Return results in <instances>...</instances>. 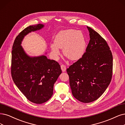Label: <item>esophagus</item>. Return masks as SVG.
<instances>
[{
	"instance_id": "34e87169",
	"label": "esophagus",
	"mask_w": 125,
	"mask_h": 125,
	"mask_svg": "<svg viewBox=\"0 0 125 125\" xmlns=\"http://www.w3.org/2000/svg\"><path fill=\"white\" fill-rule=\"evenodd\" d=\"M61 70H62V71L63 72H65L66 70V66H65V65H63V64H62V65H61Z\"/></svg>"
}]
</instances>
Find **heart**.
I'll list each match as a JSON object with an SVG mask.
<instances>
[{"instance_id":"1","label":"heart","mask_w":125,"mask_h":125,"mask_svg":"<svg viewBox=\"0 0 125 125\" xmlns=\"http://www.w3.org/2000/svg\"><path fill=\"white\" fill-rule=\"evenodd\" d=\"M50 47L55 57H58L60 54L59 48L63 49V54L67 58L72 61H77L83 55L86 42L81 31L67 29L59 32L55 36L54 43Z\"/></svg>"}]
</instances>
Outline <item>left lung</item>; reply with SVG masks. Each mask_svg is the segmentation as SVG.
Returning <instances> with one entry per match:
<instances>
[{
    "mask_svg": "<svg viewBox=\"0 0 125 125\" xmlns=\"http://www.w3.org/2000/svg\"><path fill=\"white\" fill-rule=\"evenodd\" d=\"M90 40L82 57L67 69L73 95L89 103L97 99L111 81L113 56L107 42L87 26Z\"/></svg>",
    "mask_w": 125,
    "mask_h": 125,
    "instance_id": "obj_1",
    "label": "left lung"
}]
</instances>
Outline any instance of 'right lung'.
Listing matches in <instances>:
<instances>
[{
	"instance_id": "right-lung-1",
	"label": "right lung",
	"mask_w": 125,
	"mask_h": 125,
	"mask_svg": "<svg viewBox=\"0 0 125 125\" xmlns=\"http://www.w3.org/2000/svg\"><path fill=\"white\" fill-rule=\"evenodd\" d=\"M44 27L38 24L28 27L18 34L12 51L11 75L15 85L31 102L41 104L53 95V85L62 71L59 64L45 55L30 57L21 46L24 37Z\"/></svg>"
}]
</instances>
